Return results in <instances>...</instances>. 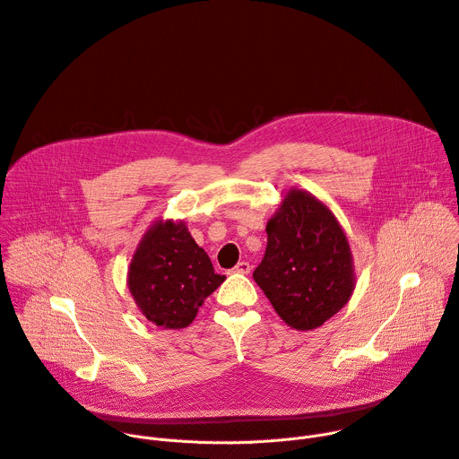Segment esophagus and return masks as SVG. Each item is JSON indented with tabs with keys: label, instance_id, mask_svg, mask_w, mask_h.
I'll use <instances>...</instances> for the list:
<instances>
[{
	"label": "esophagus",
	"instance_id": "34e87169",
	"mask_svg": "<svg viewBox=\"0 0 459 459\" xmlns=\"http://www.w3.org/2000/svg\"><path fill=\"white\" fill-rule=\"evenodd\" d=\"M250 271H252V267L247 264V261H239V264L232 269V273H236V274H250Z\"/></svg>",
	"mask_w": 459,
	"mask_h": 459
}]
</instances>
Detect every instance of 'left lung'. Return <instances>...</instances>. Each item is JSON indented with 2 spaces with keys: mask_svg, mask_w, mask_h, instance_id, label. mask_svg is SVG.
<instances>
[{
  "mask_svg": "<svg viewBox=\"0 0 459 459\" xmlns=\"http://www.w3.org/2000/svg\"><path fill=\"white\" fill-rule=\"evenodd\" d=\"M252 276L292 329H317L354 290L347 236L312 194L290 190L267 223L265 255Z\"/></svg>",
  "mask_w": 459,
  "mask_h": 459,
  "instance_id": "1",
  "label": "left lung"
}]
</instances>
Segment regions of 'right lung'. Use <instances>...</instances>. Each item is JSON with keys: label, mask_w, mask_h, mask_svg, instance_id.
<instances>
[{"label": "right lung", "mask_w": 459, "mask_h": 459, "mask_svg": "<svg viewBox=\"0 0 459 459\" xmlns=\"http://www.w3.org/2000/svg\"><path fill=\"white\" fill-rule=\"evenodd\" d=\"M207 252L179 221H158L128 269V289L143 316L163 329H185L221 283Z\"/></svg>", "instance_id": "obj_1"}]
</instances>
